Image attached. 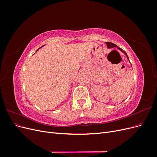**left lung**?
<instances>
[{
  "label": "left lung",
  "mask_w": 157,
  "mask_h": 157,
  "mask_svg": "<svg viewBox=\"0 0 157 157\" xmlns=\"http://www.w3.org/2000/svg\"><path fill=\"white\" fill-rule=\"evenodd\" d=\"M106 44H107V46L108 48H117L118 50H121V51L122 52V53L124 54V55L126 56L127 59H128V60H129V58H128V55H127V54H126V52L124 50H123L122 49H121V48H118V47L116 44L112 43V42H106ZM129 61H130V60H129Z\"/></svg>",
  "instance_id": "8db88e82"
}]
</instances>
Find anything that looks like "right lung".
<instances>
[{
    "instance_id": "add662e5",
    "label": "right lung",
    "mask_w": 157,
    "mask_h": 157,
    "mask_svg": "<svg viewBox=\"0 0 157 157\" xmlns=\"http://www.w3.org/2000/svg\"><path fill=\"white\" fill-rule=\"evenodd\" d=\"M44 46H45V45H44ZM44 46H42L40 47V48H42V47H43ZM40 48H39V49H40ZM39 49H38V50H37V51H38V50H39Z\"/></svg>"
}]
</instances>
